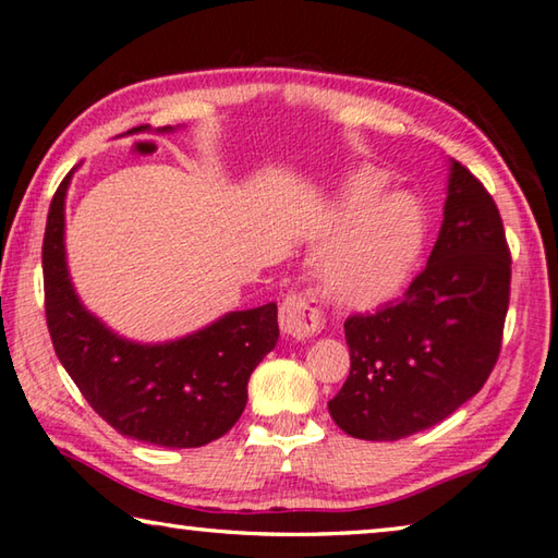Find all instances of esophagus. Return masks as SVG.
<instances>
[{"instance_id":"34e87169","label":"esophagus","mask_w":558,"mask_h":558,"mask_svg":"<svg viewBox=\"0 0 558 558\" xmlns=\"http://www.w3.org/2000/svg\"><path fill=\"white\" fill-rule=\"evenodd\" d=\"M324 327L319 300L310 292H290L280 305V329L292 339H310Z\"/></svg>"}]
</instances>
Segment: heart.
I'll return each instance as SVG.
<instances>
[{
	"mask_svg": "<svg viewBox=\"0 0 558 558\" xmlns=\"http://www.w3.org/2000/svg\"><path fill=\"white\" fill-rule=\"evenodd\" d=\"M388 178L363 170L351 180L347 217L359 227L322 263L329 298L341 307L368 310L398 295L410 280L424 248V209L408 192L378 197Z\"/></svg>",
	"mask_w": 558,
	"mask_h": 558,
	"instance_id": "heart-1",
	"label": "heart"
}]
</instances>
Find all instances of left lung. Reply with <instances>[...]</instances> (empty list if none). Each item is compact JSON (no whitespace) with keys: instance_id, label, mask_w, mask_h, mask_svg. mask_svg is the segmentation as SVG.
Returning a JSON list of instances; mask_svg holds the SVG:
<instances>
[{"instance_id":"left-lung-1","label":"left lung","mask_w":558,"mask_h":558,"mask_svg":"<svg viewBox=\"0 0 558 558\" xmlns=\"http://www.w3.org/2000/svg\"><path fill=\"white\" fill-rule=\"evenodd\" d=\"M510 266L498 205L453 160L427 268L402 298L343 322L351 371L331 420L356 439L398 441L471 400L500 356Z\"/></svg>"}]
</instances>
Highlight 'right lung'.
Returning a JSON list of instances; mask_svg holds the SVG:
<instances>
[{
  "label": "right lung",
  "mask_w": 558,
  "mask_h": 558,
  "mask_svg": "<svg viewBox=\"0 0 558 558\" xmlns=\"http://www.w3.org/2000/svg\"><path fill=\"white\" fill-rule=\"evenodd\" d=\"M70 175L73 170L50 202L44 234L46 322L58 361L89 408L124 437L168 449H195L225 437L246 408L253 368L276 349V302L229 312L185 339L156 347L117 337L80 305L68 278Z\"/></svg>",
  "instance_id": "obj_1"
}]
</instances>
